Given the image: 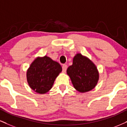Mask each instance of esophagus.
<instances>
[{
  "instance_id": "obj_1",
  "label": "esophagus",
  "mask_w": 127,
  "mask_h": 127,
  "mask_svg": "<svg viewBox=\"0 0 127 127\" xmlns=\"http://www.w3.org/2000/svg\"><path fill=\"white\" fill-rule=\"evenodd\" d=\"M67 68V65L66 64H63L62 65V69L63 72H65V71H66Z\"/></svg>"
}]
</instances>
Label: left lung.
Segmentation results:
<instances>
[{
    "label": "left lung",
    "instance_id": "8db88e82",
    "mask_svg": "<svg viewBox=\"0 0 127 127\" xmlns=\"http://www.w3.org/2000/svg\"><path fill=\"white\" fill-rule=\"evenodd\" d=\"M67 73L74 88L82 93L93 89L99 80V73L96 65L81 54L74 56L73 64L68 67Z\"/></svg>",
    "mask_w": 127,
    "mask_h": 127
}]
</instances>
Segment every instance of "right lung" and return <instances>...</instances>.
<instances>
[{"mask_svg": "<svg viewBox=\"0 0 127 127\" xmlns=\"http://www.w3.org/2000/svg\"><path fill=\"white\" fill-rule=\"evenodd\" d=\"M62 67L59 63L50 57H38L32 63L27 70V81L30 88L40 94H44L52 88L54 80Z\"/></svg>", "mask_w": 127, "mask_h": 127, "instance_id": "add662e5", "label": "right lung"}]
</instances>
